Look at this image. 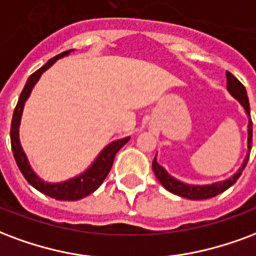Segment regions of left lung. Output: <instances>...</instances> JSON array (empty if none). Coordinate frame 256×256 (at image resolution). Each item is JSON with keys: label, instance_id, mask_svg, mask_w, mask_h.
Instances as JSON below:
<instances>
[{"label": "left lung", "instance_id": "obj_1", "mask_svg": "<svg viewBox=\"0 0 256 256\" xmlns=\"http://www.w3.org/2000/svg\"><path fill=\"white\" fill-rule=\"evenodd\" d=\"M226 88H228L229 94L234 96V99H238L240 102V104L243 106L246 112L250 115V103H248V96H247V92H246V88L244 85L240 82L236 77H234L232 73L226 72ZM251 146H252V120L250 119L248 120V153H247V157L244 158V162L242 168L239 171L236 172L232 178H229L228 180L218 182V183H214V184H209V186H190V184H184L182 182L174 179L171 175H168L166 172V170L162 168V166H158L156 162V158H153L152 166L154 175L158 179V182L162 183V187L168 190L172 194L175 196H183V198H187V200H208V198H213V196H218L221 192H224L225 190H228L229 187L236 183V180L239 179L242 172L247 166L250 158V150H251Z\"/></svg>", "mask_w": 256, "mask_h": 256}]
</instances>
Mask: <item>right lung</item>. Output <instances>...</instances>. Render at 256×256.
<instances>
[{
  "label": "right lung",
  "mask_w": 256,
  "mask_h": 256,
  "mask_svg": "<svg viewBox=\"0 0 256 256\" xmlns=\"http://www.w3.org/2000/svg\"><path fill=\"white\" fill-rule=\"evenodd\" d=\"M72 50L64 51L60 52L54 58H51L46 65H43L39 70H36L35 73H32L28 78L27 84L24 86L18 102L16 104V108L13 111L12 116V124H10V145H12L13 156L17 162V166L20 168L22 176L27 179V182L36 188L38 191H40L43 194L51 196V198H56L58 200H77L84 198V196L92 194L94 190H98L99 186L104 182V179L107 178L108 172L111 171V166L114 164V158L115 154L118 153L120 148L128 142L130 138H123V140H118V141H114L112 144H110L108 146L104 149L103 152L100 153L99 157L96 158V162L92 164L88 171H85L82 175L77 176L74 179H70L64 183H58V184H50V183H44L40 180L35 172L32 171L31 166L28 164V160L24 152H22V145L18 141V123H20V118H22V107L26 100L31 94L34 85L36 84V81L39 80V77L42 73L50 68L56 60H60L62 56H65L69 54Z\"/></svg>",
  "instance_id": "right-lung-1"
}]
</instances>
